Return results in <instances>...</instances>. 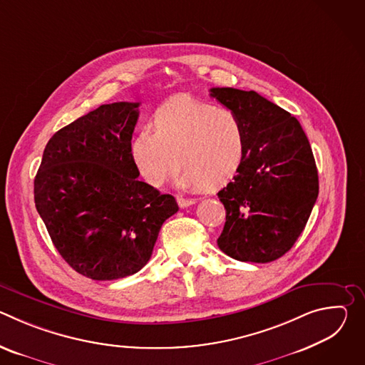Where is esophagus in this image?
<instances>
[{
    "label": "esophagus",
    "mask_w": 365,
    "mask_h": 365,
    "mask_svg": "<svg viewBox=\"0 0 365 365\" xmlns=\"http://www.w3.org/2000/svg\"><path fill=\"white\" fill-rule=\"evenodd\" d=\"M176 200H178L180 207H186V206H190V205L197 202V199H195V197H183V196H178Z\"/></svg>",
    "instance_id": "esophagus-1"
}]
</instances>
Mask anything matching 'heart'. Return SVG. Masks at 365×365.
<instances>
[{"instance_id":"b5f03b06","label":"heart","mask_w":365,"mask_h":365,"mask_svg":"<svg viewBox=\"0 0 365 365\" xmlns=\"http://www.w3.org/2000/svg\"><path fill=\"white\" fill-rule=\"evenodd\" d=\"M153 127L133 135L130 153L140 175L155 187L169 183L182 163L183 186L218 189L228 185L245 162L247 133L231 110L176 95L155 108Z\"/></svg>"}]
</instances>
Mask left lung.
<instances>
[{
	"label": "left lung",
	"instance_id": "8db88e82",
	"mask_svg": "<svg viewBox=\"0 0 365 365\" xmlns=\"http://www.w3.org/2000/svg\"><path fill=\"white\" fill-rule=\"evenodd\" d=\"M247 133V158L218 192L227 221L218 247L238 262L270 263L286 254L310 217L318 169L300 123L255 91L212 88Z\"/></svg>",
	"mask_w": 365,
	"mask_h": 365
}]
</instances>
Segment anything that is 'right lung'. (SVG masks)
Masks as SVG:
<instances>
[{
	"label": "right lung",
	"mask_w": 365,
	"mask_h": 365,
	"mask_svg": "<svg viewBox=\"0 0 365 365\" xmlns=\"http://www.w3.org/2000/svg\"><path fill=\"white\" fill-rule=\"evenodd\" d=\"M138 102H114L48 140L34 202L65 262L92 280H117L150 259L163 222L179 211L172 195L138 180L130 141Z\"/></svg>",
	"instance_id": "1"
}]
</instances>
